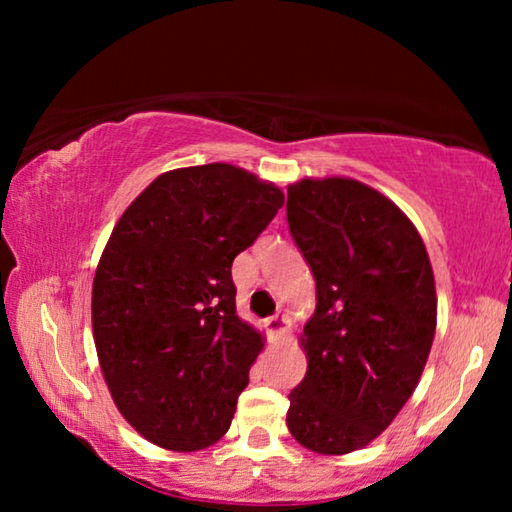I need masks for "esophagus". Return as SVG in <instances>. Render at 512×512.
<instances>
[{"instance_id":"esophagus-1","label":"esophagus","mask_w":512,"mask_h":512,"mask_svg":"<svg viewBox=\"0 0 512 512\" xmlns=\"http://www.w3.org/2000/svg\"><path fill=\"white\" fill-rule=\"evenodd\" d=\"M266 329L271 334H275V336H280V334H284L289 329V318L284 316V314H273V316H268L266 318Z\"/></svg>"}]
</instances>
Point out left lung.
<instances>
[{
    "instance_id": "obj_1",
    "label": "left lung",
    "mask_w": 512,
    "mask_h": 512,
    "mask_svg": "<svg viewBox=\"0 0 512 512\" xmlns=\"http://www.w3.org/2000/svg\"><path fill=\"white\" fill-rule=\"evenodd\" d=\"M287 221L316 280L287 427L311 452L348 454L418 386L436 334L429 255L400 207L350 178L291 185Z\"/></svg>"
}]
</instances>
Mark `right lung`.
I'll return each instance as SVG.
<instances>
[{"label": "right lung", "instance_id": "1", "mask_svg": "<svg viewBox=\"0 0 512 512\" xmlns=\"http://www.w3.org/2000/svg\"><path fill=\"white\" fill-rule=\"evenodd\" d=\"M284 203L232 164L162 173L121 214L92 287L99 363L121 415L171 452L230 429L262 336L237 316L235 257Z\"/></svg>", "mask_w": 512, "mask_h": 512}]
</instances>
